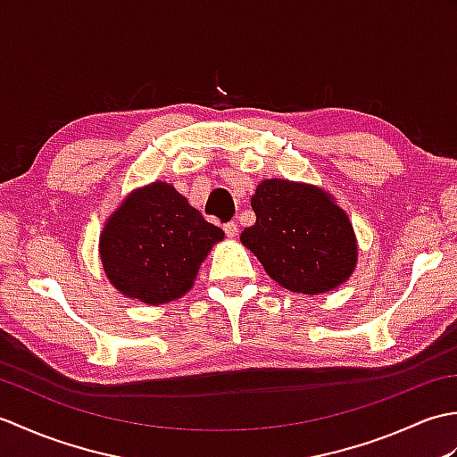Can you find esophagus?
Returning <instances> with one entry per match:
<instances>
[{
    "label": "esophagus",
    "mask_w": 457,
    "mask_h": 457,
    "mask_svg": "<svg viewBox=\"0 0 457 457\" xmlns=\"http://www.w3.org/2000/svg\"><path fill=\"white\" fill-rule=\"evenodd\" d=\"M223 231H226L228 237H236L237 231H239V226H237L236 221H228L226 226H223Z\"/></svg>",
    "instance_id": "esophagus-1"
}]
</instances>
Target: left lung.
Masks as SVG:
<instances>
[{
  "label": "left lung",
  "instance_id": "left-lung-1",
  "mask_svg": "<svg viewBox=\"0 0 457 457\" xmlns=\"http://www.w3.org/2000/svg\"><path fill=\"white\" fill-rule=\"evenodd\" d=\"M251 208L257 220L239 239L280 287L320 295L345 283L353 273V226L322 188L267 179L251 196Z\"/></svg>",
  "mask_w": 457,
  "mask_h": 457
}]
</instances>
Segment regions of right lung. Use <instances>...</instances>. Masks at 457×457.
I'll return each mask as SVG.
<instances>
[{"instance_id":"1","label":"right lung","mask_w":457,"mask_h":457,"mask_svg":"<svg viewBox=\"0 0 457 457\" xmlns=\"http://www.w3.org/2000/svg\"><path fill=\"white\" fill-rule=\"evenodd\" d=\"M223 231L204 220L172 184L131 192L105 221L100 257L123 296L157 306L187 295Z\"/></svg>"}]
</instances>
